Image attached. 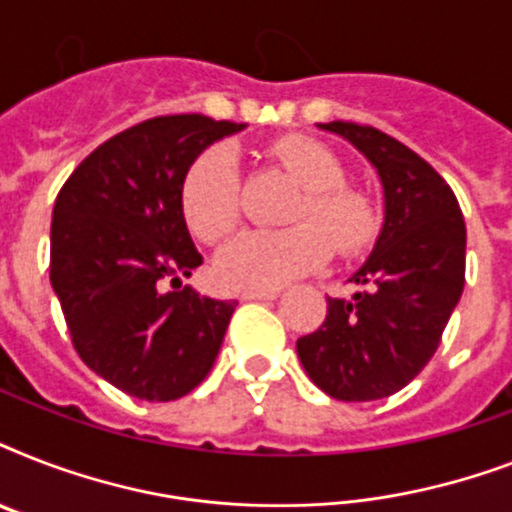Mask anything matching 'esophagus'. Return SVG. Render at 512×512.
Listing matches in <instances>:
<instances>
[{"instance_id":"esophagus-1","label":"esophagus","mask_w":512,"mask_h":512,"mask_svg":"<svg viewBox=\"0 0 512 512\" xmlns=\"http://www.w3.org/2000/svg\"><path fill=\"white\" fill-rule=\"evenodd\" d=\"M239 297L241 300H276L279 289H244Z\"/></svg>"}]
</instances>
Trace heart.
<instances>
[{
  "instance_id": "1",
  "label": "heart",
  "mask_w": 512,
  "mask_h": 512,
  "mask_svg": "<svg viewBox=\"0 0 512 512\" xmlns=\"http://www.w3.org/2000/svg\"><path fill=\"white\" fill-rule=\"evenodd\" d=\"M268 159L303 191L292 201L284 231H247L217 255L215 273L231 289H276L340 257L366 255L377 244L385 212L372 193L348 180L332 148L287 135L268 148ZM185 225L204 244L228 239L244 217L239 159L217 143L201 151L180 183Z\"/></svg>"
}]
</instances>
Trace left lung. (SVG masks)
<instances>
[{
  "instance_id": "8db88e82",
  "label": "left lung",
  "mask_w": 512,
  "mask_h": 512,
  "mask_svg": "<svg viewBox=\"0 0 512 512\" xmlns=\"http://www.w3.org/2000/svg\"><path fill=\"white\" fill-rule=\"evenodd\" d=\"M377 167L385 225L361 292L329 297L327 319L297 340L305 372L337 401H377L409 385L436 353L465 287V220L457 196L412 148L369 124L329 122Z\"/></svg>"
}]
</instances>
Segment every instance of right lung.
Returning a JSON list of instances; mask_svg holds the SVG:
<instances>
[{
  "label": "right lung",
  "instance_id": "right-lung-1",
  "mask_svg": "<svg viewBox=\"0 0 512 512\" xmlns=\"http://www.w3.org/2000/svg\"><path fill=\"white\" fill-rule=\"evenodd\" d=\"M239 130L201 114L154 116L95 148L55 199L50 281L71 342L92 372L143 401L191 393L236 311L180 284L201 265L180 183L204 148Z\"/></svg>",
  "mask_w": 512,
  "mask_h": 512
}]
</instances>
